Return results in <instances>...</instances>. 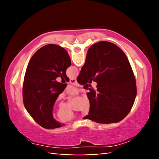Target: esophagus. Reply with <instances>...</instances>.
<instances>
[{"label": "esophagus", "instance_id": "esophagus-1", "mask_svg": "<svg viewBox=\"0 0 159 159\" xmlns=\"http://www.w3.org/2000/svg\"><path fill=\"white\" fill-rule=\"evenodd\" d=\"M69 82H70V83H71V84H76V83H77L76 79H71L69 80Z\"/></svg>", "mask_w": 159, "mask_h": 159}]
</instances>
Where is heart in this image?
<instances>
[{
    "label": "heart",
    "mask_w": 159,
    "mask_h": 159,
    "mask_svg": "<svg viewBox=\"0 0 159 159\" xmlns=\"http://www.w3.org/2000/svg\"><path fill=\"white\" fill-rule=\"evenodd\" d=\"M79 93V90L77 88L74 87H71L69 88L68 93L70 95H76ZM90 102L89 100H86L85 104V109H84V113L85 114H88L90 112ZM74 114L69 109L68 107H64V108H60L57 112V117L60 120H62V121H69L71 120L74 118Z\"/></svg>",
    "instance_id": "b5f03b06"
}]
</instances>
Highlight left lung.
<instances>
[{
	"label": "left lung",
	"mask_w": 159,
	"mask_h": 159,
	"mask_svg": "<svg viewBox=\"0 0 159 159\" xmlns=\"http://www.w3.org/2000/svg\"><path fill=\"white\" fill-rule=\"evenodd\" d=\"M71 64L66 50L55 44L40 48L28 64L23 84L24 104L33 119L43 128L55 129L62 126L54 119L52 109L66 84L55 79L61 77L69 82L66 71Z\"/></svg>",
	"instance_id": "obj_1"
}]
</instances>
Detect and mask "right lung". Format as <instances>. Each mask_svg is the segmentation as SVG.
<instances>
[{"label": "right lung", "instance_id": "add662e5", "mask_svg": "<svg viewBox=\"0 0 159 159\" xmlns=\"http://www.w3.org/2000/svg\"><path fill=\"white\" fill-rule=\"evenodd\" d=\"M90 79L98 85L87 93L91 107L83 119L106 124L122 120L130 112L137 95L133 71L123 50L108 41L90 47L77 82L85 85Z\"/></svg>", "mask_w": 159, "mask_h": 159}]
</instances>
